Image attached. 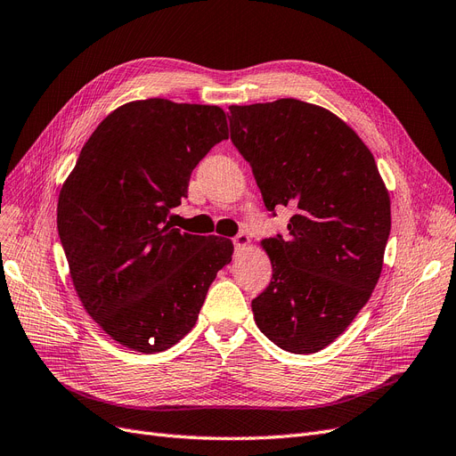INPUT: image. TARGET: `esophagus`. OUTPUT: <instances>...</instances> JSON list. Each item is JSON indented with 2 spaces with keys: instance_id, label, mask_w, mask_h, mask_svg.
<instances>
[{
  "instance_id": "1",
  "label": "esophagus",
  "mask_w": 456,
  "mask_h": 456,
  "mask_svg": "<svg viewBox=\"0 0 456 456\" xmlns=\"http://www.w3.org/2000/svg\"><path fill=\"white\" fill-rule=\"evenodd\" d=\"M232 244H234V248H246L249 244V237L246 232H239L237 237L232 239Z\"/></svg>"
}]
</instances>
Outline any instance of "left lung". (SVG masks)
<instances>
[{
    "mask_svg": "<svg viewBox=\"0 0 456 456\" xmlns=\"http://www.w3.org/2000/svg\"><path fill=\"white\" fill-rule=\"evenodd\" d=\"M231 141L265 207H289L288 237L261 244L273 263L251 300L278 347L308 355L349 327L372 295L391 232V199L372 151L330 110L298 99L231 105Z\"/></svg>",
    "mask_w": 456,
    "mask_h": 456,
    "instance_id": "1",
    "label": "left lung"
}]
</instances>
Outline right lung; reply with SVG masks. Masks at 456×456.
I'll use <instances>...</instances> for the list:
<instances>
[{"label": "right lung", "mask_w": 456, "mask_h": 456, "mask_svg": "<svg viewBox=\"0 0 456 456\" xmlns=\"http://www.w3.org/2000/svg\"><path fill=\"white\" fill-rule=\"evenodd\" d=\"M229 139L225 112L131 101L82 146L58 199V232L82 306L112 340L158 353L188 334L232 242L168 222L193 168Z\"/></svg>", "instance_id": "add662e5"}]
</instances>
